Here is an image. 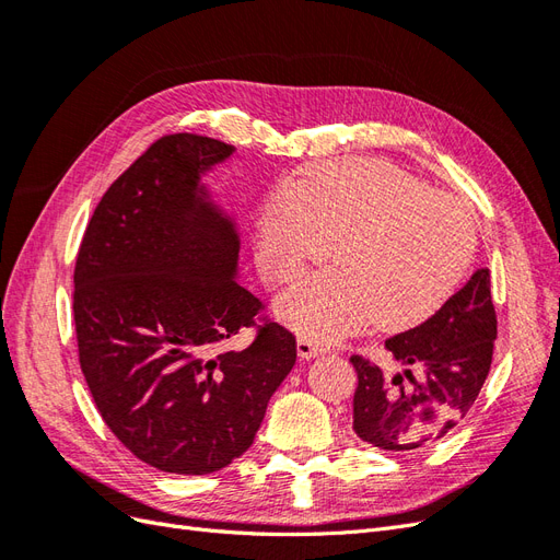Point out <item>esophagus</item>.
<instances>
[{
    "label": "esophagus",
    "instance_id": "esophagus-1",
    "mask_svg": "<svg viewBox=\"0 0 560 560\" xmlns=\"http://www.w3.org/2000/svg\"><path fill=\"white\" fill-rule=\"evenodd\" d=\"M296 350L303 360H313V358H322V354L329 352L327 346H322L319 341H315V338L311 336H301L296 341Z\"/></svg>",
    "mask_w": 560,
    "mask_h": 560
}]
</instances>
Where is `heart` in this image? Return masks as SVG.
I'll return each mask as SVG.
<instances>
[{
	"instance_id": "b5f03b06",
	"label": "heart",
	"mask_w": 560,
	"mask_h": 560,
	"mask_svg": "<svg viewBox=\"0 0 560 560\" xmlns=\"http://www.w3.org/2000/svg\"><path fill=\"white\" fill-rule=\"evenodd\" d=\"M261 270L290 282L331 254L338 266L301 280L280 315L317 341L366 327L411 329L453 296L477 252L469 212L428 182L378 159L311 165L257 214Z\"/></svg>"
}]
</instances>
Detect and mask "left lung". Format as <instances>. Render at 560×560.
Instances as JSON below:
<instances>
[{
    "label": "left lung",
    "mask_w": 560,
    "mask_h": 560,
    "mask_svg": "<svg viewBox=\"0 0 560 560\" xmlns=\"http://www.w3.org/2000/svg\"><path fill=\"white\" fill-rule=\"evenodd\" d=\"M495 338L490 273L477 268L430 319L387 338L393 374L360 354L350 358L358 371L354 434L389 453L428 448L448 436L481 393Z\"/></svg>",
    "instance_id": "left-lung-1"
}]
</instances>
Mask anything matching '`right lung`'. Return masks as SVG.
<instances>
[{"mask_svg": "<svg viewBox=\"0 0 560 560\" xmlns=\"http://www.w3.org/2000/svg\"><path fill=\"white\" fill-rule=\"evenodd\" d=\"M235 147L167 135L118 177L91 217L74 268L79 362L100 416L132 455L210 474L257 436L296 362V338L266 322L238 282L241 235L202 177Z\"/></svg>", "mask_w": 560, "mask_h": 560, "instance_id": "right-lung-1", "label": "right lung"}]
</instances>
